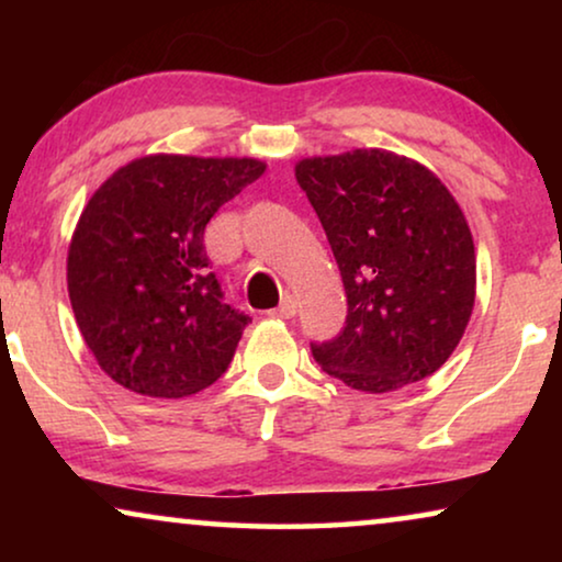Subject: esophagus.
<instances>
[{
	"instance_id": "obj_1",
	"label": "esophagus",
	"mask_w": 562,
	"mask_h": 562,
	"mask_svg": "<svg viewBox=\"0 0 562 562\" xmlns=\"http://www.w3.org/2000/svg\"><path fill=\"white\" fill-rule=\"evenodd\" d=\"M271 314H273V317H281V319H291L296 314V302L291 296H283L281 304L276 306Z\"/></svg>"
}]
</instances>
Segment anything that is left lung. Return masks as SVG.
Wrapping results in <instances>:
<instances>
[{
	"label": "left lung",
	"instance_id": "left-lung-1",
	"mask_svg": "<svg viewBox=\"0 0 562 562\" xmlns=\"http://www.w3.org/2000/svg\"><path fill=\"white\" fill-rule=\"evenodd\" d=\"M296 181L340 268L348 319L312 342L322 371L366 394L432 375L458 348L475 304V248L448 187L381 148L314 156Z\"/></svg>",
	"mask_w": 562,
	"mask_h": 562
}]
</instances>
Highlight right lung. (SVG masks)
Returning a JSON list of instances; mask_svg holds the SVG:
<instances>
[{"instance_id":"obj_1","label":"right lung","mask_w":562,"mask_h":562,"mask_svg":"<svg viewBox=\"0 0 562 562\" xmlns=\"http://www.w3.org/2000/svg\"><path fill=\"white\" fill-rule=\"evenodd\" d=\"M263 160L143 156L94 191L68 245L76 325L114 383L153 398L212 386L248 314L222 302L204 227L260 179Z\"/></svg>"}]
</instances>
